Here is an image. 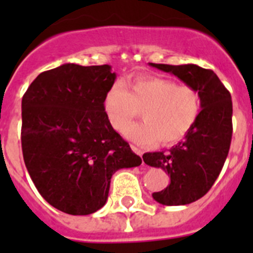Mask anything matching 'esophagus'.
I'll use <instances>...</instances> for the list:
<instances>
[{
	"label": "esophagus",
	"instance_id": "1",
	"mask_svg": "<svg viewBox=\"0 0 253 253\" xmlns=\"http://www.w3.org/2000/svg\"><path fill=\"white\" fill-rule=\"evenodd\" d=\"M131 148H132V150H133V152L136 153L137 155H139V157L142 158V155H143V152H142L141 149H139V148H137L136 145H131Z\"/></svg>",
	"mask_w": 253,
	"mask_h": 253
}]
</instances>
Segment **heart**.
Segmentation results:
<instances>
[{
  "instance_id": "obj_1",
  "label": "heart",
  "mask_w": 253,
  "mask_h": 253,
  "mask_svg": "<svg viewBox=\"0 0 253 253\" xmlns=\"http://www.w3.org/2000/svg\"><path fill=\"white\" fill-rule=\"evenodd\" d=\"M103 104L111 126L119 132L126 131L142 111L145 122L126 132L131 141L142 145L180 142L202 112V96L195 86L149 76L132 79L129 89L124 82L116 81L105 93Z\"/></svg>"
}]
</instances>
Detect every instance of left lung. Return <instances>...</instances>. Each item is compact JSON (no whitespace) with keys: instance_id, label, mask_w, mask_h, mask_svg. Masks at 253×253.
<instances>
[{"instance_id":"obj_1","label":"left lung","mask_w":253,"mask_h":253,"mask_svg":"<svg viewBox=\"0 0 253 253\" xmlns=\"http://www.w3.org/2000/svg\"><path fill=\"white\" fill-rule=\"evenodd\" d=\"M149 65L172 73L202 96L201 116L185 141L169 150L143 155L145 164L170 176L168 187L153 193V198L164 206L188 205L211 190L228 157L233 136L231 95L211 70L197 65Z\"/></svg>"}]
</instances>
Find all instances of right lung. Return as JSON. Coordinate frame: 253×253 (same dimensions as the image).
<instances>
[{
    "instance_id": "obj_1",
    "label": "right lung",
    "mask_w": 253,
    "mask_h": 253,
    "mask_svg": "<svg viewBox=\"0 0 253 253\" xmlns=\"http://www.w3.org/2000/svg\"><path fill=\"white\" fill-rule=\"evenodd\" d=\"M115 79L109 65L66 63L40 73L23 95L25 167L44 200L63 213L99 211L111 176L142 164L104 110Z\"/></svg>"
}]
</instances>
